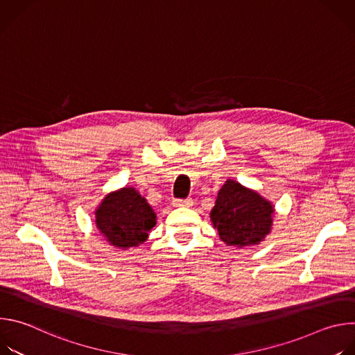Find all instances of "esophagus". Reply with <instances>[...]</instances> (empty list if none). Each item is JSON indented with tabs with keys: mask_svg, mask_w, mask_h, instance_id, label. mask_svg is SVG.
I'll use <instances>...</instances> for the list:
<instances>
[{
	"mask_svg": "<svg viewBox=\"0 0 355 355\" xmlns=\"http://www.w3.org/2000/svg\"><path fill=\"white\" fill-rule=\"evenodd\" d=\"M174 207L175 208H188V207H192V199L188 198V199H174Z\"/></svg>",
	"mask_w": 355,
	"mask_h": 355,
	"instance_id": "34e87169",
	"label": "esophagus"
}]
</instances>
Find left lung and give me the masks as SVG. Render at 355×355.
<instances>
[{"label": "left lung", "mask_w": 355, "mask_h": 355, "mask_svg": "<svg viewBox=\"0 0 355 355\" xmlns=\"http://www.w3.org/2000/svg\"><path fill=\"white\" fill-rule=\"evenodd\" d=\"M274 208L259 192L227 180L218 192L211 220L227 245L260 244L271 232Z\"/></svg>", "instance_id": "left-lung-1"}]
</instances>
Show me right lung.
<instances>
[{"instance_id": "right-lung-1", "label": "right lung", "mask_w": 355, "mask_h": 355, "mask_svg": "<svg viewBox=\"0 0 355 355\" xmlns=\"http://www.w3.org/2000/svg\"><path fill=\"white\" fill-rule=\"evenodd\" d=\"M156 220V212L132 187L108 193L95 211V225L101 234L123 250L146 241Z\"/></svg>"}]
</instances>
